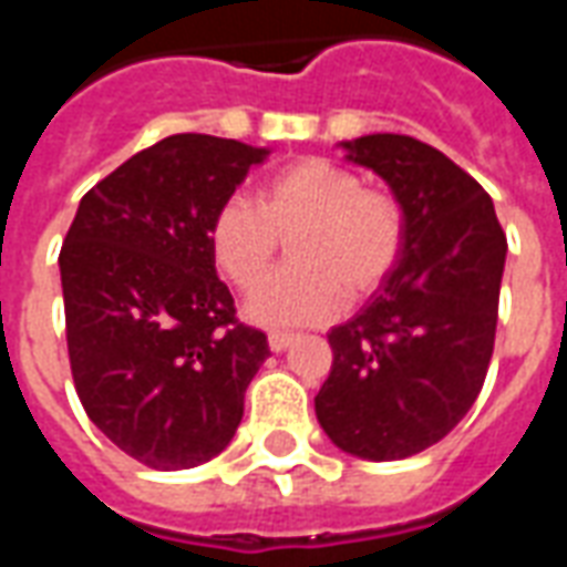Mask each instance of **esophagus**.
<instances>
[{
	"mask_svg": "<svg viewBox=\"0 0 567 567\" xmlns=\"http://www.w3.org/2000/svg\"><path fill=\"white\" fill-rule=\"evenodd\" d=\"M267 343H270L272 352H285L288 346L295 343V333H282V331H272L270 337H267Z\"/></svg>",
	"mask_w": 567,
	"mask_h": 567,
	"instance_id": "34e87169",
	"label": "esophagus"
}]
</instances>
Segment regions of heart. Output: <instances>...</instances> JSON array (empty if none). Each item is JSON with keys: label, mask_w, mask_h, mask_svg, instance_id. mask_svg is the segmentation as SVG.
I'll list each match as a JSON object with an SVG mask.
<instances>
[{"label": "heart", "mask_w": 567, "mask_h": 567, "mask_svg": "<svg viewBox=\"0 0 567 567\" xmlns=\"http://www.w3.org/2000/svg\"><path fill=\"white\" fill-rule=\"evenodd\" d=\"M254 199L234 194L212 212L206 239L218 270L251 291L269 271L278 243L292 236V267L248 297L246 316L267 328L331 321L352 300L373 295L404 255L401 203L328 157L285 163Z\"/></svg>", "instance_id": "b5f03b06"}]
</instances>
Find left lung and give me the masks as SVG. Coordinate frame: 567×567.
I'll return each instance as SVG.
<instances>
[{"label":"left lung","mask_w":567,"mask_h":567,"mask_svg":"<svg viewBox=\"0 0 567 567\" xmlns=\"http://www.w3.org/2000/svg\"><path fill=\"white\" fill-rule=\"evenodd\" d=\"M392 187L406 218L404 255L358 316L328 333L331 377L316 416L343 452L370 462L434 446L486 380L507 236L476 178L413 136L340 142Z\"/></svg>","instance_id":"obj_1"}]
</instances>
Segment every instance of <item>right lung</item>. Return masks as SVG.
<instances>
[{"label": "right lung", "mask_w": 567, "mask_h": 567, "mask_svg": "<svg viewBox=\"0 0 567 567\" xmlns=\"http://www.w3.org/2000/svg\"><path fill=\"white\" fill-rule=\"evenodd\" d=\"M267 148L178 133L91 187L60 248L72 380L84 413L154 471L234 440L267 337L236 319L206 227Z\"/></svg>", "instance_id": "add662e5"}]
</instances>
